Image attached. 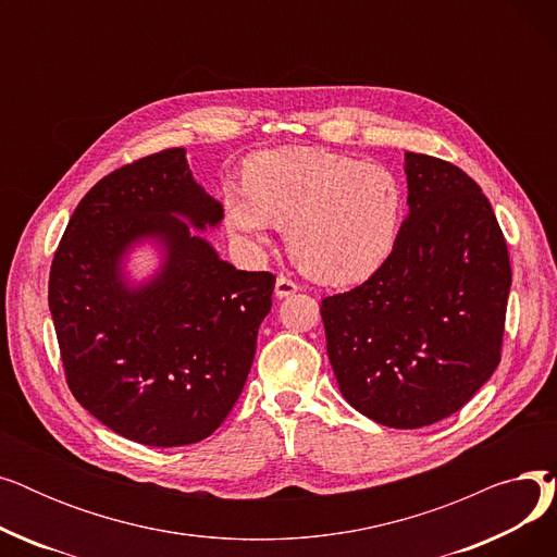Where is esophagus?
<instances>
[{"instance_id": "34e87169", "label": "esophagus", "mask_w": 557, "mask_h": 557, "mask_svg": "<svg viewBox=\"0 0 557 557\" xmlns=\"http://www.w3.org/2000/svg\"><path fill=\"white\" fill-rule=\"evenodd\" d=\"M298 288H300V286H298L294 280H288V277H284V275H280V277L275 280V296H277L280 300L298 294Z\"/></svg>"}]
</instances>
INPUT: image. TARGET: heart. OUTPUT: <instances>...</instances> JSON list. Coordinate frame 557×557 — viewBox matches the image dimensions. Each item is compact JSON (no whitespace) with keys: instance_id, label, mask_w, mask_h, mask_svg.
Here are the masks:
<instances>
[{"instance_id":"b5f03b06","label":"heart","mask_w":557,"mask_h":557,"mask_svg":"<svg viewBox=\"0 0 557 557\" xmlns=\"http://www.w3.org/2000/svg\"><path fill=\"white\" fill-rule=\"evenodd\" d=\"M227 230L248 246L284 227L296 267L318 284L355 286L395 250L404 191L382 164L313 146L261 151L244 164V187L221 191Z\"/></svg>"}]
</instances>
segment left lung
<instances>
[{
	"instance_id": "8db88e82",
	"label": "left lung",
	"mask_w": 557,
	"mask_h": 557,
	"mask_svg": "<svg viewBox=\"0 0 557 557\" xmlns=\"http://www.w3.org/2000/svg\"><path fill=\"white\" fill-rule=\"evenodd\" d=\"M408 214L368 282L320 305L343 397L391 429L441 422L502 359L512 284L504 232L481 187L454 166L404 153Z\"/></svg>"
}]
</instances>
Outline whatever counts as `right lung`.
<instances>
[{"label": "right lung", "mask_w": 557, "mask_h": 557, "mask_svg": "<svg viewBox=\"0 0 557 557\" xmlns=\"http://www.w3.org/2000/svg\"><path fill=\"white\" fill-rule=\"evenodd\" d=\"M221 219L187 151L166 149L87 191L53 255L49 311L70 391L133 443H198L244 391L275 277L237 271L191 232ZM141 245L161 261L137 281L127 261Z\"/></svg>", "instance_id": "1"}]
</instances>
